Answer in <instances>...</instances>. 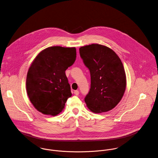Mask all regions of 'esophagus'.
Instances as JSON below:
<instances>
[{
  "label": "esophagus",
  "instance_id": "34e87169",
  "mask_svg": "<svg viewBox=\"0 0 158 158\" xmlns=\"http://www.w3.org/2000/svg\"><path fill=\"white\" fill-rule=\"evenodd\" d=\"M74 94L76 95V96H78L79 94V91L78 90H76L74 91Z\"/></svg>",
  "mask_w": 158,
  "mask_h": 158
}]
</instances>
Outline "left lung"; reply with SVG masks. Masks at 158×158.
<instances>
[{
  "instance_id": "1",
  "label": "left lung",
  "mask_w": 158,
  "mask_h": 158,
  "mask_svg": "<svg viewBox=\"0 0 158 158\" xmlns=\"http://www.w3.org/2000/svg\"><path fill=\"white\" fill-rule=\"evenodd\" d=\"M79 53L91 76V87L84 99L87 107L95 113L113 109L120 102L126 86L121 60L112 49L98 44L80 48Z\"/></svg>"
}]
</instances>
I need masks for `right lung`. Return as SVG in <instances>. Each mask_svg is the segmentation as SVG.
<instances>
[{"mask_svg":"<svg viewBox=\"0 0 158 158\" xmlns=\"http://www.w3.org/2000/svg\"><path fill=\"white\" fill-rule=\"evenodd\" d=\"M76 58L75 48L53 46L42 50L32 62L26 77V90L34 106L55 116L72 96L65 70Z\"/></svg>","mask_w":158,"mask_h":158,"instance_id":"1","label":"right lung"}]
</instances>
